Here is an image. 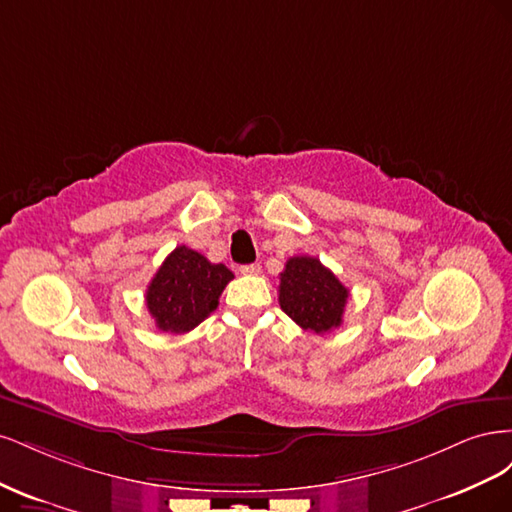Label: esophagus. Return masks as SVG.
<instances>
[{"instance_id": "esophagus-1", "label": "esophagus", "mask_w": 512, "mask_h": 512, "mask_svg": "<svg viewBox=\"0 0 512 512\" xmlns=\"http://www.w3.org/2000/svg\"><path fill=\"white\" fill-rule=\"evenodd\" d=\"M239 271L243 275H258L260 273V265H258V262H254V265H241Z\"/></svg>"}]
</instances>
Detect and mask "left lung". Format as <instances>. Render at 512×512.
Listing matches in <instances>:
<instances>
[{
  "mask_svg": "<svg viewBox=\"0 0 512 512\" xmlns=\"http://www.w3.org/2000/svg\"><path fill=\"white\" fill-rule=\"evenodd\" d=\"M348 288L314 256H292L280 273V305L305 331L331 333L344 320Z\"/></svg>",
  "mask_w": 512,
  "mask_h": 512,
  "instance_id": "8db88e82",
  "label": "left lung"
}]
</instances>
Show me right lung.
<instances>
[{
    "label": "right lung",
    "mask_w": 512,
    "mask_h": 512,
    "mask_svg": "<svg viewBox=\"0 0 512 512\" xmlns=\"http://www.w3.org/2000/svg\"><path fill=\"white\" fill-rule=\"evenodd\" d=\"M232 271L213 265L203 254L179 245L166 256L147 286V309L156 327L166 333H188L220 303Z\"/></svg>",
    "instance_id": "obj_1"
}]
</instances>
